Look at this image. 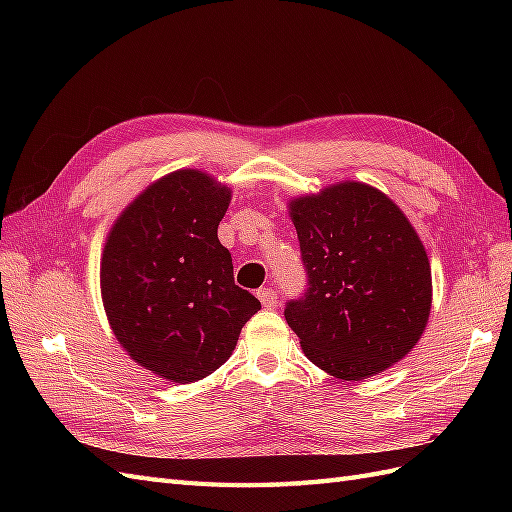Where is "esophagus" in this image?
Segmentation results:
<instances>
[{
	"mask_svg": "<svg viewBox=\"0 0 512 512\" xmlns=\"http://www.w3.org/2000/svg\"><path fill=\"white\" fill-rule=\"evenodd\" d=\"M256 297L260 299V303H262V307H267V309H273V307H277V292L275 290H271V288H260L258 292H256Z\"/></svg>",
	"mask_w": 512,
	"mask_h": 512,
	"instance_id": "esophagus-1",
	"label": "esophagus"
}]
</instances>
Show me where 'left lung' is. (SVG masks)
I'll return each instance as SVG.
<instances>
[{
	"label": "left lung",
	"mask_w": 512,
	"mask_h": 512,
	"mask_svg": "<svg viewBox=\"0 0 512 512\" xmlns=\"http://www.w3.org/2000/svg\"><path fill=\"white\" fill-rule=\"evenodd\" d=\"M307 290L286 305L305 356L342 380H365L401 361L431 312V267L393 200L344 181L290 200Z\"/></svg>",
	"instance_id": "1"
}]
</instances>
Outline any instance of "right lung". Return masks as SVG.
I'll return each mask as SVG.
<instances>
[{"label": "right lung", "instance_id": "1", "mask_svg": "<svg viewBox=\"0 0 512 512\" xmlns=\"http://www.w3.org/2000/svg\"><path fill=\"white\" fill-rule=\"evenodd\" d=\"M230 188L203 170H175L138 194L108 232L100 288L108 324L132 359L190 384L237 346L260 301L235 286L218 239Z\"/></svg>", "mask_w": 512, "mask_h": 512}]
</instances>
